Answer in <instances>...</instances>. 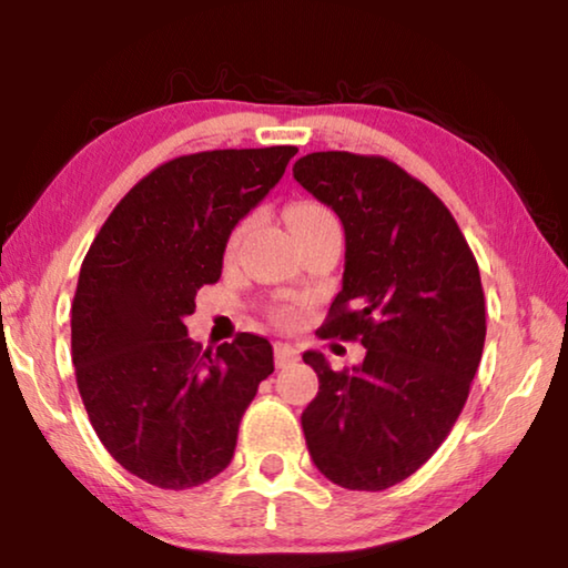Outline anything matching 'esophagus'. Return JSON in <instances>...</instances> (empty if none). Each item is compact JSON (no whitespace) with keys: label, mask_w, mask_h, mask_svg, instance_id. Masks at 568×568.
I'll list each match as a JSON object with an SVG mask.
<instances>
[{"label":"esophagus","mask_w":568,"mask_h":568,"mask_svg":"<svg viewBox=\"0 0 568 568\" xmlns=\"http://www.w3.org/2000/svg\"><path fill=\"white\" fill-rule=\"evenodd\" d=\"M297 361V351L293 345L287 343H275V365L277 368H287V365H293Z\"/></svg>","instance_id":"esophagus-1"}]
</instances>
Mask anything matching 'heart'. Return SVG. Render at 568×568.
Here are the masks:
<instances>
[{"instance_id":"obj_1","label":"heart","mask_w":568,"mask_h":568,"mask_svg":"<svg viewBox=\"0 0 568 568\" xmlns=\"http://www.w3.org/2000/svg\"><path fill=\"white\" fill-rule=\"evenodd\" d=\"M331 217H333L331 210L323 207L321 203H315V200H297V203H293L291 207H287V223H291L293 230L315 225V223H323V220H331ZM245 227H247L245 223H240L233 230V235H230V240H227L230 253H233V250H237L240 240H243V235H245ZM277 318L287 323V321H293V313H281V315H277Z\"/></svg>"}]
</instances>
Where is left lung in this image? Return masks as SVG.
I'll return each mask as SVG.
<instances>
[{
    "label": "left lung",
    "instance_id": "8db88e82",
    "mask_svg": "<svg viewBox=\"0 0 568 568\" xmlns=\"http://www.w3.org/2000/svg\"><path fill=\"white\" fill-rule=\"evenodd\" d=\"M293 175L345 230L343 291L321 338L365 348L353 371L303 353L321 383L301 416L305 444L333 484L383 491L436 454L466 406L486 341L478 263L436 192L388 158L311 152Z\"/></svg>",
    "mask_w": 568,
    "mask_h": 568
}]
</instances>
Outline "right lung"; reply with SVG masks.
I'll use <instances>...</instances> for the list:
<instances>
[{
    "mask_svg": "<svg viewBox=\"0 0 568 568\" xmlns=\"http://www.w3.org/2000/svg\"><path fill=\"white\" fill-rule=\"evenodd\" d=\"M293 145L162 162L124 195L82 261L72 363L94 434L132 476L182 491L215 478L273 373V345L187 338L195 295L217 283L233 227L283 178Z\"/></svg>",
    "mask_w": 568,
    "mask_h": 568,
    "instance_id": "obj_1",
    "label": "right lung"
}]
</instances>
